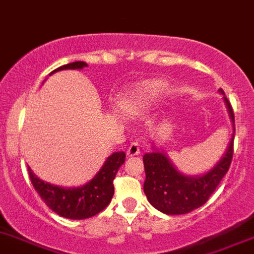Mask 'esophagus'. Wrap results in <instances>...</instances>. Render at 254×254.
I'll use <instances>...</instances> for the list:
<instances>
[{
    "label": "esophagus",
    "instance_id": "esophagus-1",
    "mask_svg": "<svg viewBox=\"0 0 254 254\" xmlns=\"http://www.w3.org/2000/svg\"><path fill=\"white\" fill-rule=\"evenodd\" d=\"M139 152H141V149H139L138 142H132L128 146V148H127V151H126V153H127V156L132 157L139 154Z\"/></svg>",
    "mask_w": 254,
    "mask_h": 254
}]
</instances>
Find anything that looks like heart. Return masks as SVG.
<instances>
[{
	"mask_svg": "<svg viewBox=\"0 0 254 254\" xmlns=\"http://www.w3.org/2000/svg\"><path fill=\"white\" fill-rule=\"evenodd\" d=\"M165 84L159 79L143 81L132 89L128 97L122 101V108L128 115H141L157 98L163 95Z\"/></svg>",
	"mask_w": 254,
	"mask_h": 254,
	"instance_id": "obj_1",
	"label": "heart"
}]
</instances>
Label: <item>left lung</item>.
<instances>
[{
	"instance_id": "obj_1",
	"label": "left lung",
	"mask_w": 254,
	"mask_h": 254,
	"mask_svg": "<svg viewBox=\"0 0 254 254\" xmlns=\"http://www.w3.org/2000/svg\"><path fill=\"white\" fill-rule=\"evenodd\" d=\"M218 92L223 95V101L228 111L229 120L233 127L231 141L226 151L216 165L203 175L188 176L177 170L170 157L156 147L152 142V152L143 156L146 181L143 185L144 194L149 203L166 214H186L203 206L209 195L224 177L231 166L233 156L234 115L231 103L227 100L223 89Z\"/></svg>"
}]
</instances>
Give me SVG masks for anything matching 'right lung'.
I'll use <instances>...</instances> for the list:
<instances>
[{
    "instance_id": "right-lung-1",
    "label": "right lung",
    "mask_w": 254,
    "mask_h": 254,
    "mask_svg": "<svg viewBox=\"0 0 254 254\" xmlns=\"http://www.w3.org/2000/svg\"><path fill=\"white\" fill-rule=\"evenodd\" d=\"M88 64L83 61L72 62L59 67L50 76L62 69H82ZM125 152H115L106 158L95 177L79 187H61L45 182L28 167L31 182L42 201L59 216L68 219H86L96 216L110 204L115 193L113 180L118 168L125 163Z\"/></svg>"
}]
</instances>
